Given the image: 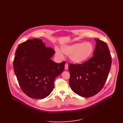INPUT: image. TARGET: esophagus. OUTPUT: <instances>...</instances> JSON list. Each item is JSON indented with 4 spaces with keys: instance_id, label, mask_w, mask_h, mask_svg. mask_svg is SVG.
Masks as SVG:
<instances>
[{
    "instance_id": "esophagus-1",
    "label": "esophagus",
    "mask_w": 123,
    "mask_h": 123,
    "mask_svg": "<svg viewBox=\"0 0 123 123\" xmlns=\"http://www.w3.org/2000/svg\"><path fill=\"white\" fill-rule=\"evenodd\" d=\"M68 69V65L67 64H66L65 66V70H67Z\"/></svg>"
}]
</instances>
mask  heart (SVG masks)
<instances>
[{
	"label": "heart",
	"mask_w": 123,
	"mask_h": 123,
	"mask_svg": "<svg viewBox=\"0 0 123 123\" xmlns=\"http://www.w3.org/2000/svg\"><path fill=\"white\" fill-rule=\"evenodd\" d=\"M55 48V54L59 58L64 57V54L69 56L70 60L74 64H81L86 62L93 52L94 47L90 43H77L71 44H64Z\"/></svg>",
	"instance_id": "obj_1"
}]
</instances>
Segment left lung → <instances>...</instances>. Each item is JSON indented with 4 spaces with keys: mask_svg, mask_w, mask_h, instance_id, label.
<instances>
[{
    "mask_svg": "<svg viewBox=\"0 0 123 123\" xmlns=\"http://www.w3.org/2000/svg\"><path fill=\"white\" fill-rule=\"evenodd\" d=\"M94 39L96 43L93 57L82 64L69 66L70 86L76 94L85 98L94 96L102 90L112 62L107 43Z\"/></svg>",
    "mask_w": 123,
    "mask_h": 123,
    "instance_id": "1",
    "label": "left lung"
}]
</instances>
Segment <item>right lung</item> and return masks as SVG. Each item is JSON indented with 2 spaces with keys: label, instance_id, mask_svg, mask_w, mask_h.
Returning a JSON list of instances; mask_svg holds the SVG:
<instances>
[{
  "label": "right lung",
  "instance_id": "add662e5",
  "mask_svg": "<svg viewBox=\"0 0 123 123\" xmlns=\"http://www.w3.org/2000/svg\"><path fill=\"white\" fill-rule=\"evenodd\" d=\"M55 51L46 47L38 38L19 44L13 62L15 75L21 90L30 98L43 99L53 91L54 81L65 68V62L59 64L51 59Z\"/></svg>",
  "mask_w": 123,
  "mask_h": 123
}]
</instances>
